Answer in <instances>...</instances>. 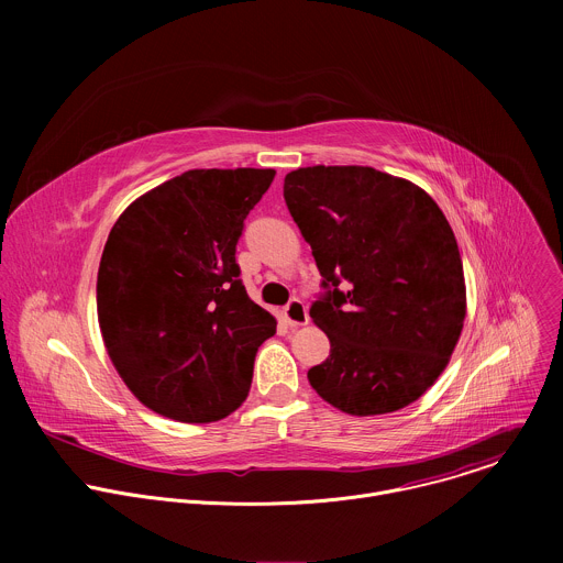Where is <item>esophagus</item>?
Masks as SVG:
<instances>
[{"label":"esophagus","instance_id":"obj_1","mask_svg":"<svg viewBox=\"0 0 563 563\" xmlns=\"http://www.w3.org/2000/svg\"><path fill=\"white\" fill-rule=\"evenodd\" d=\"M283 316H285L287 325H289L291 330L307 325V320H309V313H307V307H305L302 300H291V302L285 307Z\"/></svg>","mask_w":563,"mask_h":563}]
</instances>
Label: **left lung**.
Returning <instances> with one entry per match:
<instances>
[{"instance_id": "left-lung-1", "label": "left lung", "mask_w": 563, "mask_h": 563, "mask_svg": "<svg viewBox=\"0 0 563 563\" xmlns=\"http://www.w3.org/2000/svg\"><path fill=\"white\" fill-rule=\"evenodd\" d=\"M287 209L311 247L325 296L309 309L330 356L307 378L352 417L406 408L445 369L465 318L456 238L415 183L372 167L285 176Z\"/></svg>"}]
</instances>
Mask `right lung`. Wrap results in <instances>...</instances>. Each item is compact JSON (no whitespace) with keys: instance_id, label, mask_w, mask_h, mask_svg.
I'll use <instances>...</instances> for the list:
<instances>
[{"instance_id":"add662e5","label":"right lung","mask_w":563,"mask_h":563,"mask_svg":"<svg viewBox=\"0 0 563 563\" xmlns=\"http://www.w3.org/2000/svg\"><path fill=\"white\" fill-rule=\"evenodd\" d=\"M274 169H191L133 200L98 272L104 347L142 406L180 423L247 398L276 318L240 280L235 245Z\"/></svg>"}]
</instances>
